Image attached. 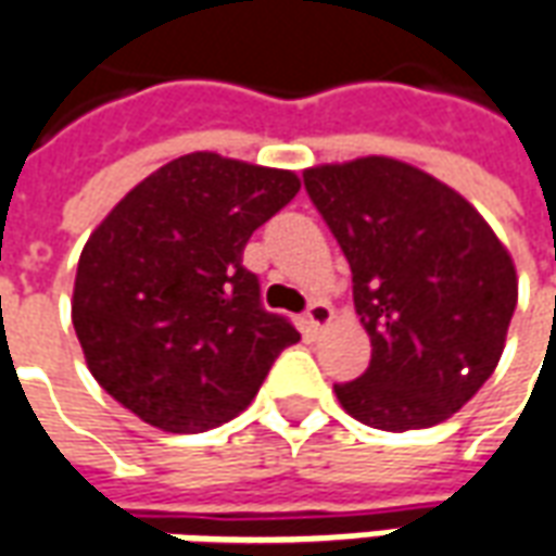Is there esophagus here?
<instances>
[{
  "mask_svg": "<svg viewBox=\"0 0 556 556\" xmlns=\"http://www.w3.org/2000/svg\"><path fill=\"white\" fill-rule=\"evenodd\" d=\"M330 321H333V306H330V303H325V301H315L313 306H309L306 318H303V325H306V330H309V333H318V330H325Z\"/></svg>",
  "mask_w": 556,
  "mask_h": 556,
  "instance_id": "obj_1",
  "label": "esophagus"
}]
</instances>
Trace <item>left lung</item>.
I'll list each match as a JSON object with an SVG mask.
<instances>
[{"mask_svg": "<svg viewBox=\"0 0 556 556\" xmlns=\"http://www.w3.org/2000/svg\"><path fill=\"white\" fill-rule=\"evenodd\" d=\"M351 265L369 369L337 384L372 429H429L477 396L501 363L518 274L485 217L450 184L369 154L303 169Z\"/></svg>", "mask_w": 556, "mask_h": 556, "instance_id": "8db88e82", "label": "left lung"}]
</instances>
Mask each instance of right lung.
<instances>
[{
	"label": "right lung",
	"mask_w": 556,
	"mask_h": 556,
	"mask_svg": "<svg viewBox=\"0 0 556 556\" xmlns=\"http://www.w3.org/2000/svg\"><path fill=\"white\" fill-rule=\"evenodd\" d=\"M301 190L291 169L193 151L130 190L79 253L71 318L86 366L172 434L238 417L301 333L258 303L243 247Z\"/></svg>",
	"instance_id": "right-lung-1"
}]
</instances>
